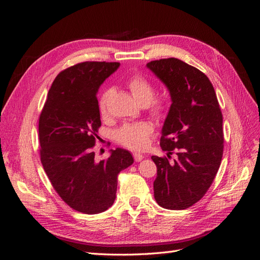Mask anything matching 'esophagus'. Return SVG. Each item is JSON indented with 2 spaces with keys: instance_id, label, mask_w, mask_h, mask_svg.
Returning <instances> with one entry per match:
<instances>
[{
  "instance_id": "obj_1",
  "label": "esophagus",
  "mask_w": 260,
  "mask_h": 260,
  "mask_svg": "<svg viewBox=\"0 0 260 260\" xmlns=\"http://www.w3.org/2000/svg\"><path fill=\"white\" fill-rule=\"evenodd\" d=\"M133 157H135V160L136 161H141V160L144 158V155L140 154V153H136V154H133Z\"/></svg>"
}]
</instances>
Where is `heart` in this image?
<instances>
[{"label":"heart","mask_w":260,"mask_h":260,"mask_svg":"<svg viewBox=\"0 0 260 260\" xmlns=\"http://www.w3.org/2000/svg\"><path fill=\"white\" fill-rule=\"evenodd\" d=\"M128 86L139 104H149L155 95L154 85L145 79L142 76L132 77L128 82ZM112 90L108 89L104 91L100 99V112L102 115L106 114L107 100L111 95ZM166 111V105L162 101L154 102L152 107V113L156 117H160ZM153 133V127L148 122H137V123H125L116 132V139L119 143L131 149H142L148 143V138Z\"/></svg>","instance_id":"b5f03b06"}]
</instances>
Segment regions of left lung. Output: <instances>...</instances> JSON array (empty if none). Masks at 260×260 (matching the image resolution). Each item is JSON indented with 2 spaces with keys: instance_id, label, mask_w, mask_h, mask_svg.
Listing matches in <instances>:
<instances>
[{
  "instance_id": "left-lung-1",
  "label": "left lung",
  "mask_w": 260,
  "mask_h": 260,
  "mask_svg": "<svg viewBox=\"0 0 260 260\" xmlns=\"http://www.w3.org/2000/svg\"><path fill=\"white\" fill-rule=\"evenodd\" d=\"M146 67L171 99L160 139L167 157L152 156L157 167L154 198L164 208L185 209L205 195L220 167L222 114L214 86L198 68L174 57L149 61ZM172 152L177 157L170 162Z\"/></svg>"
}]
</instances>
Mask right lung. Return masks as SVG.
Wrapping results in <instances>:
<instances>
[{"label":"right lung","instance_id":"obj_1","mask_svg":"<svg viewBox=\"0 0 260 260\" xmlns=\"http://www.w3.org/2000/svg\"><path fill=\"white\" fill-rule=\"evenodd\" d=\"M119 62L84 61L57 75L39 119L43 168L67 205L94 215L111 207L117 177L135 159L127 149H111L106 160L94 159L101 116L96 94Z\"/></svg>","mask_w":260,"mask_h":260}]
</instances>
